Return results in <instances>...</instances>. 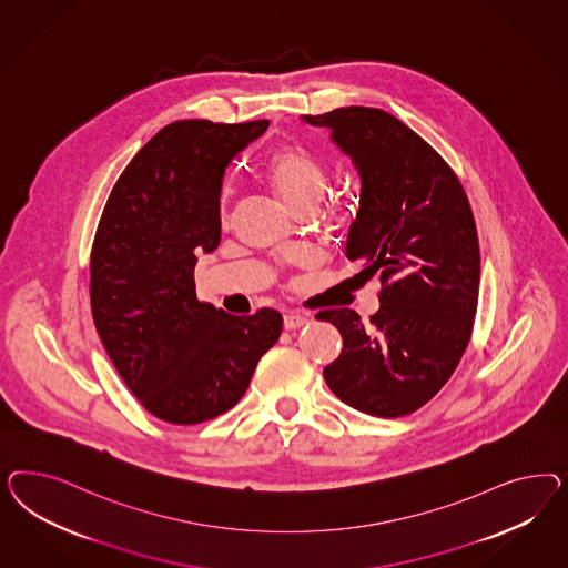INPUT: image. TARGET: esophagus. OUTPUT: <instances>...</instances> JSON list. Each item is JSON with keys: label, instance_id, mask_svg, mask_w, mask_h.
<instances>
[{"label": "esophagus", "instance_id": "34e87169", "mask_svg": "<svg viewBox=\"0 0 568 568\" xmlns=\"http://www.w3.org/2000/svg\"><path fill=\"white\" fill-rule=\"evenodd\" d=\"M283 325L287 331H293V328L304 327V325H308V316H304V314H300V312H287L285 314V318H283Z\"/></svg>", "mask_w": 568, "mask_h": 568}]
</instances>
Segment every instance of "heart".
<instances>
[{"mask_svg":"<svg viewBox=\"0 0 568 568\" xmlns=\"http://www.w3.org/2000/svg\"><path fill=\"white\" fill-rule=\"evenodd\" d=\"M264 176L278 193V197L295 214H312L325 191L328 169L325 155L304 141H287L275 148L264 162ZM229 216V200L223 197V219Z\"/></svg>","mask_w":568,"mask_h":568,"instance_id":"b5f03b06","label":"heart"}]
</instances>
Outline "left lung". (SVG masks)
Listing matches in <instances>:
<instances>
[{
    "mask_svg": "<svg viewBox=\"0 0 568 568\" xmlns=\"http://www.w3.org/2000/svg\"><path fill=\"white\" fill-rule=\"evenodd\" d=\"M304 121L331 129L361 172L345 252L361 275L381 276L366 325L354 310L318 312L344 337L323 375L361 413L406 416L446 385L473 335L481 276L473 210L446 160L389 112L347 105Z\"/></svg>",
    "mask_w": 568,
    "mask_h": 568,
    "instance_id": "1",
    "label": "left lung"
}]
</instances>
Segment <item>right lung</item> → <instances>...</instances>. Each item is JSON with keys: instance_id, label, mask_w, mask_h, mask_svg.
Segmentation results:
<instances>
[{"instance_id": "right-lung-1", "label": "right lung", "mask_w": 568, "mask_h": 568, "mask_svg": "<svg viewBox=\"0 0 568 568\" xmlns=\"http://www.w3.org/2000/svg\"><path fill=\"white\" fill-rule=\"evenodd\" d=\"M268 121H176L150 139L103 206L91 245V314L139 404L172 425H197L240 402L283 316H235L197 300L195 254L221 243L229 162Z\"/></svg>"}]
</instances>
